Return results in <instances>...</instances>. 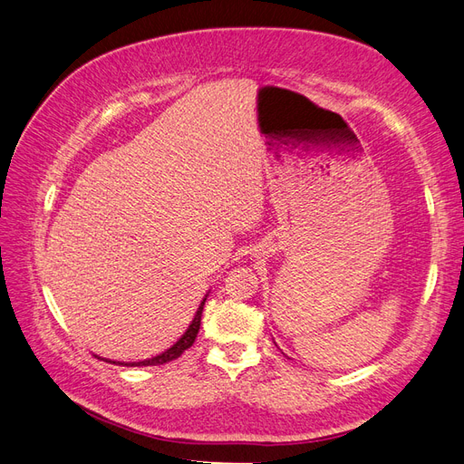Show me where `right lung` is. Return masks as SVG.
<instances>
[{
  "instance_id": "right-lung-1",
  "label": "right lung",
  "mask_w": 464,
  "mask_h": 464,
  "mask_svg": "<svg viewBox=\"0 0 464 464\" xmlns=\"http://www.w3.org/2000/svg\"><path fill=\"white\" fill-rule=\"evenodd\" d=\"M204 303L206 298H202V303L197 310V314H194V320L190 322L188 330L183 334V337L179 339L173 347H169L168 351H163L161 354L158 356H152V358H146V361H140V362H115V361H106V362H113V364H119V366H158V364H166V362H171L175 361V358L181 356L192 343L194 339H197L198 335V330H200V320H202V310H204Z\"/></svg>"
}]
</instances>
